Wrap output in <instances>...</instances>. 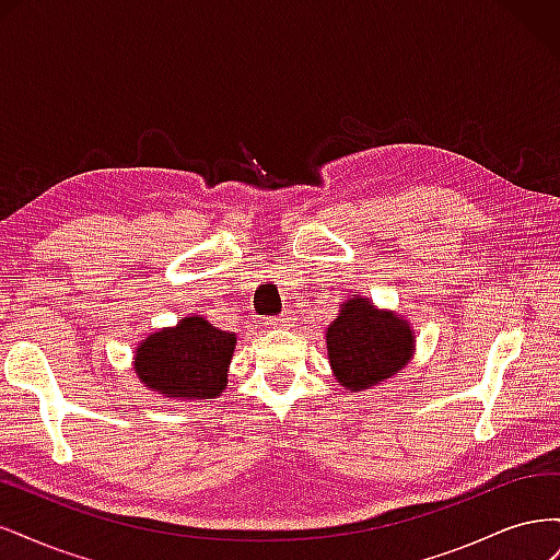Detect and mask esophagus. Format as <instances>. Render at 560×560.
<instances>
[{
	"mask_svg": "<svg viewBox=\"0 0 560 560\" xmlns=\"http://www.w3.org/2000/svg\"><path fill=\"white\" fill-rule=\"evenodd\" d=\"M292 317H294V315H292L290 311H284L282 315L270 319V325H276V327H290V325H292Z\"/></svg>",
	"mask_w": 560,
	"mask_h": 560,
	"instance_id": "esophagus-1",
	"label": "esophagus"
}]
</instances>
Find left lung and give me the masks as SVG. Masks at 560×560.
<instances>
[{
	"label": "left lung",
	"instance_id": "obj_1",
	"mask_svg": "<svg viewBox=\"0 0 560 560\" xmlns=\"http://www.w3.org/2000/svg\"><path fill=\"white\" fill-rule=\"evenodd\" d=\"M327 350L336 381L360 393L409 364L416 336L406 319L378 311L369 299L352 294L327 327Z\"/></svg>",
	"mask_w": 560,
	"mask_h": 560
}]
</instances>
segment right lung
Masks as SVG:
<instances>
[{
  "label": "right lung",
  "mask_w": 560,
  "mask_h": 560,
  "mask_svg": "<svg viewBox=\"0 0 560 560\" xmlns=\"http://www.w3.org/2000/svg\"><path fill=\"white\" fill-rule=\"evenodd\" d=\"M235 334L189 315L177 327L147 336L135 350V374L173 399H214L226 387Z\"/></svg>",
  "instance_id": "right-lung-1"
}]
</instances>
